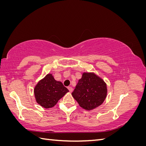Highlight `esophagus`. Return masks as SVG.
<instances>
[{"instance_id":"1","label":"esophagus","mask_w":146,"mask_h":146,"mask_svg":"<svg viewBox=\"0 0 146 146\" xmlns=\"http://www.w3.org/2000/svg\"><path fill=\"white\" fill-rule=\"evenodd\" d=\"M68 90H69V91L70 92H72V91H73V89H72V87H70V86H69L68 88Z\"/></svg>"}]
</instances>
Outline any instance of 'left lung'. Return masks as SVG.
<instances>
[{
    "label": "left lung",
    "mask_w": 146,
    "mask_h": 146,
    "mask_svg": "<svg viewBox=\"0 0 146 146\" xmlns=\"http://www.w3.org/2000/svg\"><path fill=\"white\" fill-rule=\"evenodd\" d=\"M107 91L102 78L94 72H83L72 95L80 107L90 111L103 104Z\"/></svg>",
    "instance_id": "1"
}]
</instances>
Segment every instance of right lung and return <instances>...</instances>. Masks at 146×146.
<instances>
[{
	"instance_id": "right-lung-1",
	"label": "right lung",
	"mask_w": 146,
	"mask_h": 146,
	"mask_svg": "<svg viewBox=\"0 0 146 146\" xmlns=\"http://www.w3.org/2000/svg\"><path fill=\"white\" fill-rule=\"evenodd\" d=\"M68 92V88L61 82L56 81L52 74H47L34 88L36 102L44 108L54 107Z\"/></svg>"
}]
</instances>
